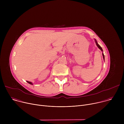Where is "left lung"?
Returning a JSON list of instances; mask_svg holds the SVG:
<instances>
[{
  "label": "left lung",
  "instance_id": "obj_1",
  "mask_svg": "<svg viewBox=\"0 0 124 124\" xmlns=\"http://www.w3.org/2000/svg\"><path fill=\"white\" fill-rule=\"evenodd\" d=\"M95 42H96V45H97V46L101 50V51H102V48L101 47V46L98 44V43L97 42V41H96V40H95ZM102 56H103V59H104V54H103L102 53Z\"/></svg>",
  "mask_w": 124,
  "mask_h": 124
}]
</instances>
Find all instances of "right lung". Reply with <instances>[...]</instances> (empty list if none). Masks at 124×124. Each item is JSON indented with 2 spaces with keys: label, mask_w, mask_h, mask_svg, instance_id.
<instances>
[{
  "label": "right lung",
  "mask_w": 124,
  "mask_h": 124,
  "mask_svg": "<svg viewBox=\"0 0 124 124\" xmlns=\"http://www.w3.org/2000/svg\"><path fill=\"white\" fill-rule=\"evenodd\" d=\"M27 82L28 83H29V84H32V83L31 82H29V81H27Z\"/></svg>",
  "instance_id": "obj_1"
}]
</instances>
